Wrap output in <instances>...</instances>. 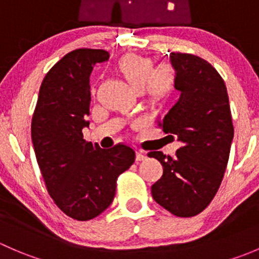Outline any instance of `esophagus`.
Segmentation results:
<instances>
[{"mask_svg": "<svg viewBox=\"0 0 259 259\" xmlns=\"http://www.w3.org/2000/svg\"><path fill=\"white\" fill-rule=\"evenodd\" d=\"M146 159V155L142 151H137V155H135V160L137 161H143Z\"/></svg>", "mask_w": 259, "mask_h": 259, "instance_id": "34e87169", "label": "esophagus"}]
</instances>
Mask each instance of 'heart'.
<instances>
[{"label": "heart", "instance_id": "1", "mask_svg": "<svg viewBox=\"0 0 259 259\" xmlns=\"http://www.w3.org/2000/svg\"><path fill=\"white\" fill-rule=\"evenodd\" d=\"M117 70L133 88L143 89L144 95L154 104L166 100L176 89V71L169 64L154 67L148 57L130 54L120 59Z\"/></svg>", "mask_w": 259, "mask_h": 259}]
</instances>
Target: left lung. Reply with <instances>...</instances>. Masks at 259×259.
Instances as JSON below:
<instances>
[{"label":"left lung","instance_id":"8db88e82","mask_svg":"<svg viewBox=\"0 0 259 259\" xmlns=\"http://www.w3.org/2000/svg\"><path fill=\"white\" fill-rule=\"evenodd\" d=\"M180 98L158 126L182 148L174 156L150 151L163 165L151 185L159 205L177 217H194L213 200L223 180L233 140V122L224 80L202 57L171 52Z\"/></svg>","mask_w":259,"mask_h":259}]
</instances>
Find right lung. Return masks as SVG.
Instances as JSON below:
<instances>
[{
  "label": "right lung",
  "mask_w": 259,
  "mask_h": 259,
  "mask_svg": "<svg viewBox=\"0 0 259 259\" xmlns=\"http://www.w3.org/2000/svg\"><path fill=\"white\" fill-rule=\"evenodd\" d=\"M105 50L77 49L44 77L31 122L36 159L50 197L76 221H90L114 200L117 177L133 165L125 144L101 149L83 139L90 114V74L106 61Z\"/></svg>",
  "instance_id": "add662e5"
}]
</instances>
